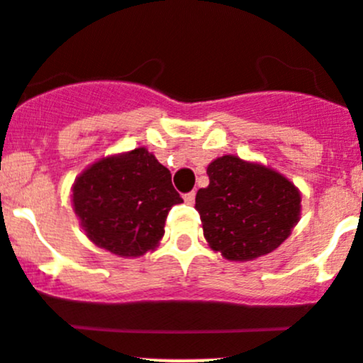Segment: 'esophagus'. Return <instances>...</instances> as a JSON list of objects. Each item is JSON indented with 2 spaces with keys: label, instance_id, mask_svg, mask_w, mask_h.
Segmentation results:
<instances>
[{
  "label": "esophagus",
  "instance_id": "34e87169",
  "mask_svg": "<svg viewBox=\"0 0 363 363\" xmlns=\"http://www.w3.org/2000/svg\"><path fill=\"white\" fill-rule=\"evenodd\" d=\"M182 199H184L186 203H189V206H191V203H195V191L184 193V195H182Z\"/></svg>",
  "mask_w": 363,
  "mask_h": 363
}]
</instances>
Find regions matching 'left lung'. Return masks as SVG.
Instances as JSON below:
<instances>
[{
    "label": "left lung",
    "mask_w": 363,
    "mask_h": 363,
    "mask_svg": "<svg viewBox=\"0 0 363 363\" xmlns=\"http://www.w3.org/2000/svg\"><path fill=\"white\" fill-rule=\"evenodd\" d=\"M209 186L195 207L203 235L228 260H252L279 248L300 220V191L284 175L223 156L207 167Z\"/></svg>",
    "instance_id": "1"
}]
</instances>
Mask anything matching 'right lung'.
<instances>
[{"mask_svg":"<svg viewBox=\"0 0 363 363\" xmlns=\"http://www.w3.org/2000/svg\"><path fill=\"white\" fill-rule=\"evenodd\" d=\"M72 202L94 245L115 255L140 257L156 248L168 211L182 199L170 170L140 147L84 170L74 182Z\"/></svg>","mask_w":363,"mask_h":363,"instance_id":"right-lung-1","label":"right lung"}]
</instances>
